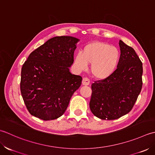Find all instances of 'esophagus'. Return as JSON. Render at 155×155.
I'll return each instance as SVG.
<instances>
[{
    "label": "esophagus",
    "instance_id": "esophagus-1",
    "mask_svg": "<svg viewBox=\"0 0 155 155\" xmlns=\"http://www.w3.org/2000/svg\"><path fill=\"white\" fill-rule=\"evenodd\" d=\"M90 81L89 79L87 78H83V80H82V84H83L84 86H88V85L90 84Z\"/></svg>",
    "mask_w": 155,
    "mask_h": 155
}]
</instances>
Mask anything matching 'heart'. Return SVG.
<instances>
[{
    "instance_id": "obj_1",
    "label": "heart",
    "mask_w": 155,
    "mask_h": 155,
    "mask_svg": "<svg viewBox=\"0 0 155 155\" xmlns=\"http://www.w3.org/2000/svg\"><path fill=\"white\" fill-rule=\"evenodd\" d=\"M120 52L114 46L102 41H94L85 45L81 52L75 56L74 64L79 70L84 71L91 64V74L97 80L110 77L117 68Z\"/></svg>"
}]
</instances>
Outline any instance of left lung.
Listing matches in <instances>:
<instances>
[{
    "mask_svg": "<svg viewBox=\"0 0 155 155\" xmlns=\"http://www.w3.org/2000/svg\"><path fill=\"white\" fill-rule=\"evenodd\" d=\"M117 69L108 78L91 84L90 108L102 120H115L133 108L143 86V64L133 48L120 40Z\"/></svg>",
    "mask_w": 155,
    "mask_h": 155,
    "instance_id": "obj_1",
    "label": "left lung"
}]
</instances>
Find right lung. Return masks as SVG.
<instances>
[{
    "mask_svg": "<svg viewBox=\"0 0 155 155\" xmlns=\"http://www.w3.org/2000/svg\"><path fill=\"white\" fill-rule=\"evenodd\" d=\"M80 39L55 37L31 53L21 69V92L28 111L43 120H55L65 112L82 78L69 68Z\"/></svg>",
    "mask_w": 155,
    "mask_h": 155,
    "instance_id": "1",
    "label": "right lung"
}]
</instances>
